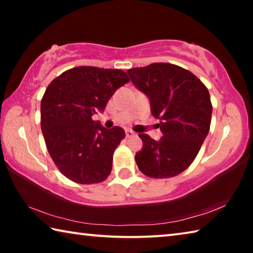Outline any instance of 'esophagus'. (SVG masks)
<instances>
[{"label": "esophagus", "instance_id": "esophagus-1", "mask_svg": "<svg viewBox=\"0 0 253 253\" xmlns=\"http://www.w3.org/2000/svg\"><path fill=\"white\" fill-rule=\"evenodd\" d=\"M132 136H135V132L132 131V130L127 129L126 130V137H127V138H130V137H132Z\"/></svg>", "mask_w": 253, "mask_h": 253}]
</instances>
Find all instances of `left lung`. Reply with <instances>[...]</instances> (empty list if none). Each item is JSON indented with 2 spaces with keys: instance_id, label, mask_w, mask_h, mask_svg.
Masks as SVG:
<instances>
[{
  "instance_id": "1",
  "label": "left lung",
  "mask_w": 253,
  "mask_h": 253,
  "mask_svg": "<svg viewBox=\"0 0 253 253\" xmlns=\"http://www.w3.org/2000/svg\"><path fill=\"white\" fill-rule=\"evenodd\" d=\"M127 74L149 98L163 132L160 140L138 135L143 148L136 153L137 166L153 178L176 176L193 163L210 130L212 104L208 88L191 71L172 63H152Z\"/></svg>"
}]
</instances>
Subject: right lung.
Listing matches in <instances>:
<instances>
[{
  "label": "right lung",
  "instance_id": "add662e5",
  "mask_svg": "<svg viewBox=\"0 0 253 253\" xmlns=\"http://www.w3.org/2000/svg\"><path fill=\"white\" fill-rule=\"evenodd\" d=\"M129 80L123 70L83 66L62 72L48 85L41 100V129L51 158L67 178L95 184L109 176L125 130L106 129L92 116Z\"/></svg>",
  "mask_w": 253,
  "mask_h": 253
}]
</instances>
